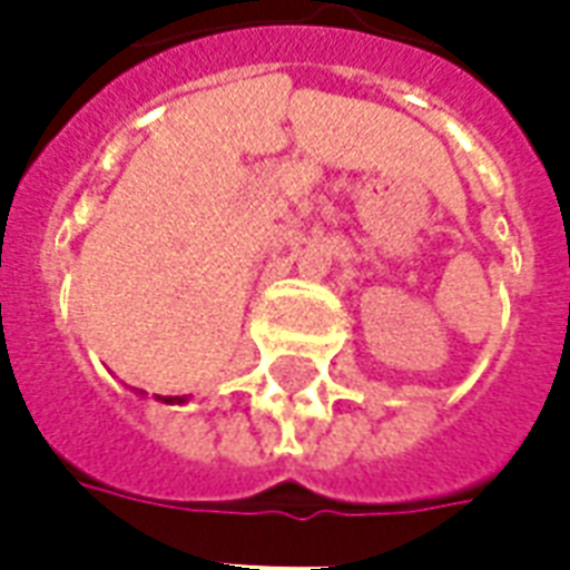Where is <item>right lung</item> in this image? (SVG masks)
Segmentation results:
<instances>
[{
  "mask_svg": "<svg viewBox=\"0 0 570 570\" xmlns=\"http://www.w3.org/2000/svg\"><path fill=\"white\" fill-rule=\"evenodd\" d=\"M164 403H186V396H167Z\"/></svg>",
  "mask_w": 570,
  "mask_h": 570,
  "instance_id": "obj_1",
  "label": "right lung"
}]
</instances>
